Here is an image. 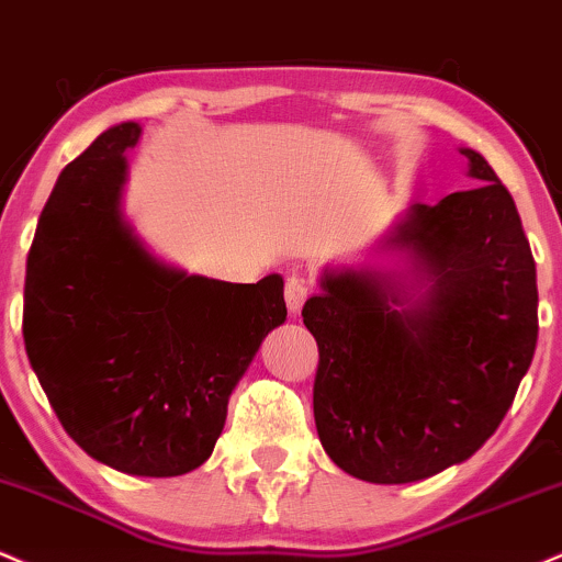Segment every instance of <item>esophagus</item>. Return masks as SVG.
Wrapping results in <instances>:
<instances>
[{"mask_svg":"<svg viewBox=\"0 0 562 562\" xmlns=\"http://www.w3.org/2000/svg\"><path fill=\"white\" fill-rule=\"evenodd\" d=\"M307 294H310V283L302 279V276H296V273H292L286 279V286H283V300H286V307H289V313H300L302 310V302L307 300Z\"/></svg>","mask_w":562,"mask_h":562,"instance_id":"1","label":"esophagus"}]
</instances>
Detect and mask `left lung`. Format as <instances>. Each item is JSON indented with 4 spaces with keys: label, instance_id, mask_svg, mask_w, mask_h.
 I'll return each instance as SVG.
<instances>
[{
    "label": "left lung",
    "instance_id": "obj_1",
    "mask_svg": "<svg viewBox=\"0 0 562 562\" xmlns=\"http://www.w3.org/2000/svg\"><path fill=\"white\" fill-rule=\"evenodd\" d=\"M481 187L415 204L394 244L431 276L420 307L373 273H326L302 321L318 341L313 413L349 476L411 484L463 463L503 424L537 349V266L510 191L473 149Z\"/></svg>",
    "mask_w": 562,
    "mask_h": 562
}]
</instances>
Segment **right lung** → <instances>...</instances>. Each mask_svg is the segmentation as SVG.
<instances>
[{
  "instance_id": "obj_1",
  "label": "right lung",
  "mask_w": 562,
  "mask_h": 562,
  "mask_svg": "<svg viewBox=\"0 0 562 562\" xmlns=\"http://www.w3.org/2000/svg\"><path fill=\"white\" fill-rule=\"evenodd\" d=\"M121 123L57 178L23 292L31 368L86 454L131 476H181L213 452L228 394L286 318L281 276L228 283L162 268L117 213Z\"/></svg>"
}]
</instances>
